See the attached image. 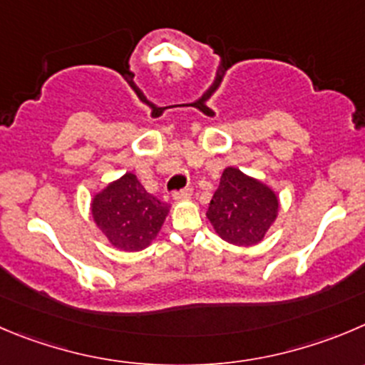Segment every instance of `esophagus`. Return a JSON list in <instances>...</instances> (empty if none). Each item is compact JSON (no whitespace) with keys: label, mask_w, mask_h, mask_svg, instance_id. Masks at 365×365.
Instances as JSON below:
<instances>
[{"label":"esophagus","mask_w":365,"mask_h":365,"mask_svg":"<svg viewBox=\"0 0 365 365\" xmlns=\"http://www.w3.org/2000/svg\"><path fill=\"white\" fill-rule=\"evenodd\" d=\"M192 199V190L190 188H185V190H180V192L173 193V200H188Z\"/></svg>","instance_id":"obj_1"}]
</instances>
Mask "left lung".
<instances>
[{"instance_id": "8db88e82", "label": "left lung", "mask_w": 365, "mask_h": 365, "mask_svg": "<svg viewBox=\"0 0 365 365\" xmlns=\"http://www.w3.org/2000/svg\"><path fill=\"white\" fill-rule=\"evenodd\" d=\"M277 213L279 199L269 185L227 166L206 217L222 240L238 247H255L272 227Z\"/></svg>"}]
</instances>
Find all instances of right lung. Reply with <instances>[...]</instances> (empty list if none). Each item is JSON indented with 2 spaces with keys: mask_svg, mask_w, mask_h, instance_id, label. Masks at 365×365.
<instances>
[{
  "mask_svg": "<svg viewBox=\"0 0 365 365\" xmlns=\"http://www.w3.org/2000/svg\"><path fill=\"white\" fill-rule=\"evenodd\" d=\"M170 206L147 193L138 177L127 172L96 192L91 217L103 237L118 251L147 249L161 231Z\"/></svg>",
  "mask_w": 365,
  "mask_h": 365,
  "instance_id": "1",
  "label": "right lung"
}]
</instances>
